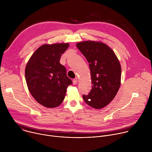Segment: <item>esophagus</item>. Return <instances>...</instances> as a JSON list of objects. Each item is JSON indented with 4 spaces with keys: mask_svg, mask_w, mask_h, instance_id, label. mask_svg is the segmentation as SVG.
<instances>
[{
    "mask_svg": "<svg viewBox=\"0 0 152 152\" xmlns=\"http://www.w3.org/2000/svg\"><path fill=\"white\" fill-rule=\"evenodd\" d=\"M77 83H78V81H77V80L76 79H73V83L74 85H77Z\"/></svg>",
    "mask_w": 152,
    "mask_h": 152,
    "instance_id": "34e87169",
    "label": "esophagus"
}]
</instances>
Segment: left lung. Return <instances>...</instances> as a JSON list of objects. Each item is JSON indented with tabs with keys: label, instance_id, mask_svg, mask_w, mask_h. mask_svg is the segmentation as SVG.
<instances>
[{
	"label": "left lung",
	"instance_id": "obj_1",
	"mask_svg": "<svg viewBox=\"0 0 152 152\" xmlns=\"http://www.w3.org/2000/svg\"><path fill=\"white\" fill-rule=\"evenodd\" d=\"M76 47L89 63L92 89L83 95L85 103L99 110L105 107L115 97L121 85V68L114 52L100 41H84Z\"/></svg>",
	"mask_w": 152,
	"mask_h": 152
}]
</instances>
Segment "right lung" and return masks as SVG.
<instances>
[{
  "label": "right lung",
  "mask_w": 152,
  "mask_h": 152,
  "mask_svg": "<svg viewBox=\"0 0 152 152\" xmlns=\"http://www.w3.org/2000/svg\"><path fill=\"white\" fill-rule=\"evenodd\" d=\"M69 43L45 44L38 48L29 58L25 69L28 90L35 100L46 107L59 106L72 83L66 69L59 62L61 56Z\"/></svg>",
  "instance_id": "1"
}]
</instances>
